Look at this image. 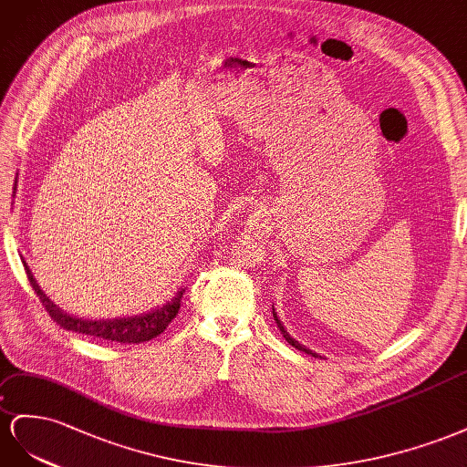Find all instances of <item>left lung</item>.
<instances>
[{
    "instance_id": "1",
    "label": "left lung",
    "mask_w": 467,
    "mask_h": 467,
    "mask_svg": "<svg viewBox=\"0 0 467 467\" xmlns=\"http://www.w3.org/2000/svg\"><path fill=\"white\" fill-rule=\"evenodd\" d=\"M272 313H274V321L277 323L279 330H282V335H284V338H285V340H287V342H289L291 346H296V348H297V350H301V352H305V354H311V356H315V358H321V356H318L317 352L309 350V348H307V346H303L301 342H297L296 338H293V337L289 335V332H287V330H285V327H284V323H282V321H279V317H277V313H275V309H274V307H272Z\"/></svg>"
}]
</instances>
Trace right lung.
Instances as JSON below:
<instances>
[{
  "label": "right lung",
  "mask_w": 467,
  "mask_h": 467,
  "mask_svg": "<svg viewBox=\"0 0 467 467\" xmlns=\"http://www.w3.org/2000/svg\"><path fill=\"white\" fill-rule=\"evenodd\" d=\"M16 190H17V178H16ZM21 260L25 265L26 277H29L36 297L41 299V303L45 305V309L50 315V318H55V321L66 330H74V332H79V335H88L93 338H103L108 342L140 344V342L156 338L158 335H162L166 327L171 323V318L178 315L180 301H182V296L185 291V289H180L176 296L170 301H166L164 305H158L156 309H150V311L140 313V315L117 317V318L74 317L70 313L62 311L60 307H57V305L47 297V293L41 289V285L36 284V279H35L33 272L29 270V265H26L25 258H21Z\"/></svg>",
  "instance_id": "1"
}]
</instances>
